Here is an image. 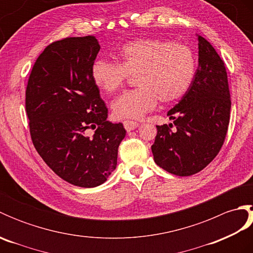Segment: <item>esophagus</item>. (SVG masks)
Returning a JSON list of instances; mask_svg holds the SVG:
<instances>
[{"label": "esophagus", "instance_id": "1", "mask_svg": "<svg viewBox=\"0 0 253 253\" xmlns=\"http://www.w3.org/2000/svg\"><path fill=\"white\" fill-rule=\"evenodd\" d=\"M123 124L127 131H131L133 129H136V128L139 126V123L133 122V121H124Z\"/></svg>", "mask_w": 253, "mask_h": 253}]
</instances>
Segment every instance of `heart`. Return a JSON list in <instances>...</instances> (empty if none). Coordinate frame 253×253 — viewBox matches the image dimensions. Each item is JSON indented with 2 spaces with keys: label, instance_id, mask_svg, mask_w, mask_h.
Listing matches in <instances>:
<instances>
[{
  "label": "heart",
  "instance_id": "1",
  "mask_svg": "<svg viewBox=\"0 0 253 253\" xmlns=\"http://www.w3.org/2000/svg\"><path fill=\"white\" fill-rule=\"evenodd\" d=\"M118 64L96 60L91 67L94 84L105 93L120 90L130 76L138 88L113 101L112 110L121 120H139L154 110L159 100L170 104L191 87L197 71L195 52L185 43L162 39H137L123 45Z\"/></svg>",
  "mask_w": 253,
  "mask_h": 253
}]
</instances>
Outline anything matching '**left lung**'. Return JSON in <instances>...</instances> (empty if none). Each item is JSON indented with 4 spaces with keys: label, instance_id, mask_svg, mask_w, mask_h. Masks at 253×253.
<instances>
[{
    "label": "left lung",
    "instance_id": "obj_1",
    "mask_svg": "<svg viewBox=\"0 0 253 253\" xmlns=\"http://www.w3.org/2000/svg\"><path fill=\"white\" fill-rule=\"evenodd\" d=\"M199 66L188 92L168 115L173 124L157 126L151 146L154 162L176 176L202 170L218 154L227 133L230 94L224 62L203 37L198 36Z\"/></svg>",
    "mask_w": 253,
    "mask_h": 253
}]
</instances>
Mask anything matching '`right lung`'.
Returning a JSON list of instances; mask_svg holds the SVG:
<instances>
[{"instance_id": "1", "label": "right lung", "mask_w": 253, "mask_h": 253, "mask_svg": "<svg viewBox=\"0 0 253 253\" xmlns=\"http://www.w3.org/2000/svg\"><path fill=\"white\" fill-rule=\"evenodd\" d=\"M100 51L94 36L68 37L47 45L32 66L26 113L32 143L46 165L69 184L100 186L116 169L122 123L107 107L91 77ZM95 129L92 137L85 130Z\"/></svg>"}]
</instances>
